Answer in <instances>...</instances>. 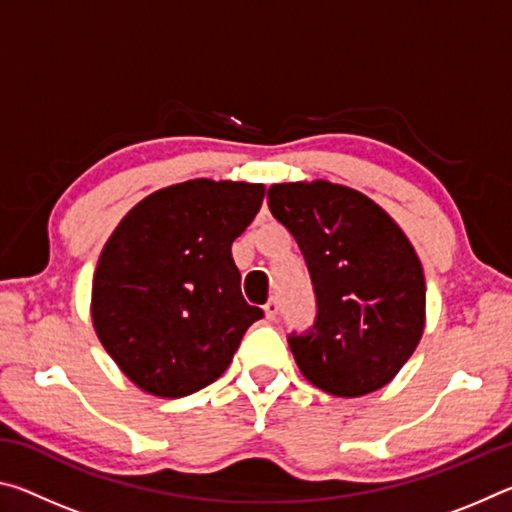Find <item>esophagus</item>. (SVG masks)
Masks as SVG:
<instances>
[{"mask_svg": "<svg viewBox=\"0 0 512 512\" xmlns=\"http://www.w3.org/2000/svg\"><path fill=\"white\" fill-rule=\"evenodd\" d=\"M264 314H266V318L268 320H275V316H277V300L275 298H271L264 305Z\"/></svg>", "mask_w": 512, "mask_h": 512, "instance_id": "esophagus-1", "label": "esophagus"}]
</instances>
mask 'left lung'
<instances>
[{
    "label": "left lung",
    "instance_id": "left-lung-1",
    "mask_svg": "<svg viewBox=\"0 0 512 512\" xmlns=\"http://www.w3.org/2000/svg\"><path fill=\"white\" fill-rule=\"evenodd\" d=\"M268 207L316 291V325L289 336L300 372L336 397L379 391L424 332L427 287L409 237L372 198L329 180L271 185Z\"/></svg>",
    "mask_w": 512,
    "mask_h": 512
}]
</instances>
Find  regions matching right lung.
Wrapping results in <instances>:
<instances>
[{"label":"right lung","instance_id":"1","mask_svg":"<svg viewBox=\"0 0 512 512\" xmlns=\"http://www.w3.org/2000/svg\"><path fill=\"white\" fill-rule=\"evenodd\" d=\"M264 185L196 178L137 203L103 246L92 325L137 388L185 397L219 379L264 316L241 296L232 241L255 219Z\"/></svg>","mask_w":512,"mask_h":512}]
</instances>
